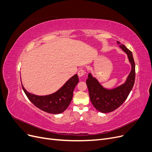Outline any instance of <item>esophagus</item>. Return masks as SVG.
I'll use <instances>...</instances> for the list:
<instances>
[{"label": "esophagus", "mask_w": 152, "mask_h": 152, "mask_svg": "<svg viewBox=\"0 0 152 152\" xmlns=\"http://www.w3.org/2000/svg\"><path fill=\"white\" fill-rule=\"evenodd\" d=\"M85 70L84 68H80V70L78 72V75H79L80 77H82L85 74Z\"/></svg>", "instance_id": "obj_1"}]
</instances>
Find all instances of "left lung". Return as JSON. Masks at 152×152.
<instances>
[{
	"mask_svg": "<svg viewBox=\"0 0 152 152\" xmlns=\"http://www.w3.org/2000/svg\"><path fill=\"white\" fill-rule=\"evenodd\" d=\"M118 44H120L117 42ZM120 48L127 54L132 69L125 83L113 89H107L99 82L89 73L86 84L88 87L89 97L94 108L102 113H108L118 108L127 98L135 81V63L132 53L124 44Z\"/></svg>",
	"mask_w": 152,
	"mask_h": 152,
	"instance_id": "1",
	"label": "left lung"
}]
</instances>
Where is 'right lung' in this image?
Segmentation results:
<instances>
[{
    "mask_svg": "<svg viewBox=\"0 0 152 152\" xmlns=\"http://www.w3.org/2000/svg\"><path fill=\"white\" fill-rule=\"evenodd\" d=\"M79 82V77L76 74L70 78L64 86L56 93L47 96H37L29 93L21 84L27 98L37 107L49 113H61L68 107L73 98V93Z\"/></svg>",
    "mask_w": 152,
    "mask_h": 152,
    "instance_id": "obj_1",
    "label": "right lung"
}]
</instances>
